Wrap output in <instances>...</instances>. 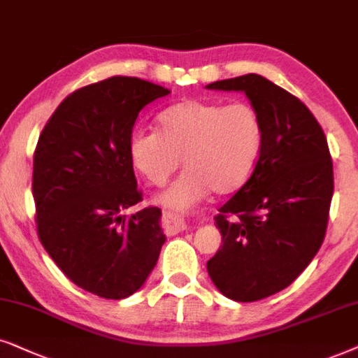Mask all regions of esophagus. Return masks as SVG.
<instances>
[{"label":"esophagus","instance_id":"1","mask_svg":"<svg viewBox=\"0 0 358 358\" xmlns=\"http://www.w3.org/2000/svg\"><path fill=\"white\" fill-rule=\"evenodd\" d=\"M164 229L166 232V236H175L178 232H182L187 229V222L183 221L178 214L170 213V211H164Z\"/></svg>","mask_w":358,"mask_h":358}]
</instances>
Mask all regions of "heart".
Here are the masks:
<instances>
[{"instance_id": "heart-1", "label": "heart", "mask_w": 358, "mask_h": 358, "mask_svg": "<svg viewBox=\"0 0 358 358\" xmlns=\"http://www.w3.org/2000/svg\"><path fill=\"white\" fill-rule=\"evenodd\" d=\"M160 131H134L127 142L131 164L162 187L182 165L187 170L160 201L185 211L209 193L229 194L249 182L265 147V127L254 104L185 99L159 116Z\"/></svg>"}]
</instances>
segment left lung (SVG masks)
<instances>
[{"label":"left lung","mask_w":358,"mask_h":358,"mask_svg":"<svg viewBox=\"0 0 358 358\" xmlns=\"http://www.w3.org/2000/svg\"><path fill=\"white\" fill-rule=\"evenodd\" d=\"M244 92L259 109L265 147L250 180L214 217L222 247L208 273L224 296L252 303L282 292L311 264L334 193L322 127L296 96L257 73L209 83Z\"/></svg>","instance_id":"left-lung-1"}]
</instances>
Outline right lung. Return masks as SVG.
Segmentation results:
<instances>
[{"mask_svg": "<svg viewBox=\"0 0 358 358\" xmlns=\"http://www.w3.org/2000/svg\"><path fill=\"white\" fill-rule=\"evenodd\" d=\"M170 90L136 76H111L69 94L34 152L37 234L76 287L106 299L136 293L159 260L160 209L142 201L127 154L141 109Z\"/></svg>", "mask_w": 358, "mask_h": 358, "instance_id": "1", "label": "right lung"}]
</instances>
